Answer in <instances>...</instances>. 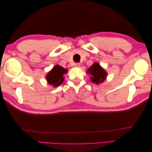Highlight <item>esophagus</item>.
<instances>
[{
  "mask_svg": "<svg viewBox=\"0 0 152 152\" xmlns=\"http://www.w3.org/2000/svg\"><path fill=\"white\" fill-rule=\"evenodd\" d=\"M75 67H79V66H80V64H79V63H75Z\"/></svg>",
  "mask_w": 152,
  "mask_h": 152,
  "instance_id": "34e87169",
  "label": "esophagus"
}]
</instances>
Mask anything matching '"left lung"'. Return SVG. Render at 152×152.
<instances>
[{
	"label": "left lung",
	"mask_w": 152,
	"mask_h": 152,
	"mask_svg": "<svg viewBox=\"0 0 152 152\" xmlns=\"http://www.w3.org/2000/svg\"><path fill=\"white\" fill-rule=\"evenodd\" d=\"M88 73L91 75L90 79L94 83H102L106 79L107 73L98 63H94L88 69Z\"/></svg>",
	"instance_id": "obj_1"
}]
</instances>
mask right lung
<instances>
[{
  "mask_svg": "<svg viewBox=\"0 0 152 152\" xmlns=\"http://www.w3.org/2000/svg\"><path fill=\"white\" fill-rule=\"evenodd\" d=\"M68 70L60 65L54 66L53 69L47 74L46 80L50 85L57 87L61 85L64 81V74H66Z\"/></svg>",
  "mask_w": 152,
  "mask_h": 152,
  "instance_id": "add662e5",
  "label": "right lung"
}]
</instances>
